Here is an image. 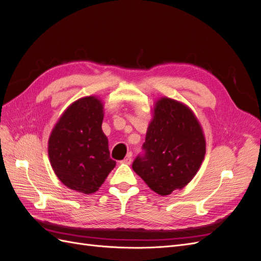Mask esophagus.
<instances>
[{"label": "esophagus", "instance_id": "obj_1", "mask_svg": "<svg viewBox=\"0 0 261 261\" xmlns=\"http://www.w3.org/2000/svg\"><path fill=\"white\" fill-rule=\"evenodd\" d=\"M122 163H124V164H130L132 163V153H128L127 155H126L125 159L122 161Z\"/></svg>", "mask_w": 261, "mask_h": 261}]
</instances>
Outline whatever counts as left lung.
<instances>
[{
	"label": "left lung",
	"mask_w": 261,
	"mask_h": 261,
	"mask_svg": "<svg viewBox=\"0 0 261 261\" xmlns=\"http://www.w3.org/2000/svg\"><path fill=\"white\" fill-rule=\"evenodd\" d=\"M145 153L133 162V170L161 196L184 188L198 172L206 153L201 126L181 102L161 98L153 107Z\"/></svg>",
	"instance_id": "left-lung-1"
}]
</instances>
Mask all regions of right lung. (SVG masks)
I'll list each match as a JSON object with an SVG mask.
<instances>
[{
    "label": "right lung",
    "instance_id": "1",
    "mask_svg": "<svg viewBox=\"0 0 261 261\" xmlns=\"http://www.w3.org/2000/svg\"><path fill=\"white\" fill-rule=\"evenodd\" d=\"M103 115L101 100L84 97L65 110L51 132V167L63 184L78 193L97 192L116 164L102 132Z\"/></svg>",
    "mask_w": 261,
    "mask_h": 261
}]
</instances>
